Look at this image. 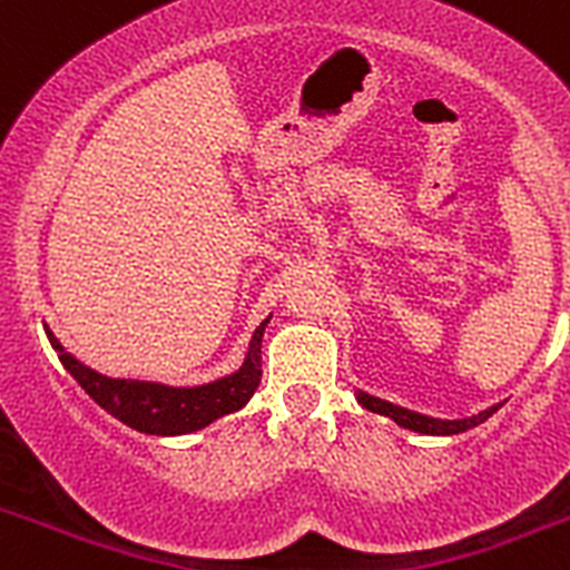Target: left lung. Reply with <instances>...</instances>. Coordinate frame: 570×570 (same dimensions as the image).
I'll return each mask as SVG.
<instances>
[{
  "instance_id": "obj_1",
  "label": "left lung",
  "mask_w": 570,
  "mask_h": 570,
  "mask_svg": "<svg viewBox=\"0 0 570 570\" xmlns=\"http://www.w3.org/2000/svg\"><path fill=\"white\" fill-rule=\"evenodd\" d=\"M354 394H356V402H360L362 407H367V411L387 416V420H394L400 428H407V431H416V434H428V436H451V434H462V431H471V428L482 425L488 416H493L502 407L500 402V405H491L485 407V411H480V414L462 416V420H440V416L420 414V411L394 405V402L380 400V396L365 394V391H354Z\"/></svg>"
}]
</instances>
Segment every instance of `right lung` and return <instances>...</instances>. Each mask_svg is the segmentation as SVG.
I'll use <instances>...</instances> for the list:
<instances>
[{
	"mask_svg": "<svg viewBox=\"0 0 570 570\" xmlns=\"http://www.w3.org/2000/svg\"><path fill=\"white\" fill-rule=\"evenodd\" d=\"M268 322L271 316L259 322V328L248 342L245 360L236 371L219 376V380L203 382V385H165V382L154 380H122V376L99 374L90 365L79 362L70 351H65L53 331L45 328V334L59 354L65 371L110 416L139 434L183 436L203 431L216 420L248 405L262 380V336H265Z\"/></svg>",
	"mask_w": 570,
	"mask_h": 570,
	"instance_id": "obj_1",
	"label": "right lung"
}]
</instances>
